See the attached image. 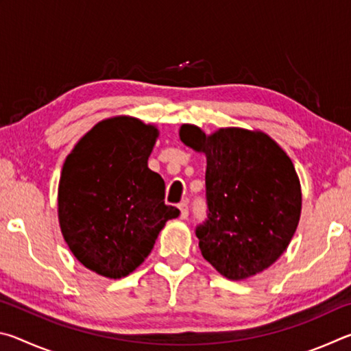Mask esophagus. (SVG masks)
Listing matches in <instances>:
<instances>
[{
	"label": "esophagus",
	"mask_w": 351,
	"mask_h": 351,
	"mask_svg": "<svg viewBox=\"0 0 351 351\" xmlns=\"http://www.w3.org/2000/svg\"><path fill=\"white\" fill-rule=\"evenodd\" d=\"M178 207H180V212H181V218H182V219H186V218L189 217V206H187V203H186V201H182V203H181L180 206H178Z\"/></svg>",
	"instance_id": "1"
}]
</instances>
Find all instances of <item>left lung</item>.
<instances>
[{
  "mask_svg": "<svg viewBox=\"0 0 351 351\" xmlns=\"http://www.w3.org/2000/svg\"><path fill=\"white\" fill-rule=\"evenodd\" d=\"M180 138L207 159V218L195 230L203 257L230 280L269 268L300 218V182L288 154L268 134L243 128L206 136L184 123Z\"/></svg>",
  "mask_w": 351,
  "mask_h": 351,
  "instance_id": "1",
  "label": "left lung"
}]
</instances>
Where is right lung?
<instances>
[{
    "label": "right lung",
    "instance_id": "1",
    "mask_svg": "<svg viewBox=\"0 0 351 351\" xmlns=\"http://www.w3.org/2000/svg\"><path fill=\"white\" fill-rule=\"evenodd\" d=\"M158 128L117 116L77 142L58 184V221L74 257L97 274L122 278L152 252L180 210L164 203V180L147 161Z\"/></svg>",
    "mask_w": 351,
    "mask_h": 351
}]
</instances>
